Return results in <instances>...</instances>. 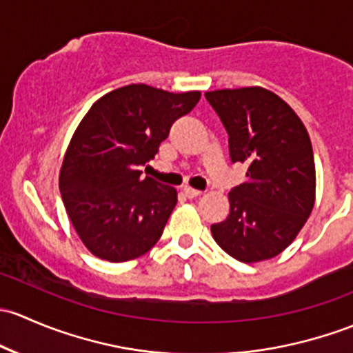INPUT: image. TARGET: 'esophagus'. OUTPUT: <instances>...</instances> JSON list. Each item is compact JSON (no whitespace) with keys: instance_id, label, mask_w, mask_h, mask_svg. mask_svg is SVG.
I'll list each match as a JSON object with an SVG mask.
<instances>
[{"instance_id":"1","label":"esophagus","mask_w":353,"mask_h":353,"mask_svg":"<svg viewBox=\"0 0 353 353\" xmlns=\"http://www.w3.org/2000/svg\"><path fill=\"white\" fill-rule=\"evenodd\" d=\"M183 194L187 195L188 199H195V197H199V195H201L202 192H201V190H197V188L188 187V185H187V187H183Z\"/></svg>"}]
</instances>
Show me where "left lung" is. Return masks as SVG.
Wrapping results in <instances>:
<instances>
[{"instance_id":"8db88e82","label":"left lung","mask_w":353,"mask_h":353,"mask_svg":"<svg viewBox=\"0 0 353 353\" xmlns=\"http://www.w3.org/2000/svg\"><path fill=\"white\" fill-rule=\"evenodd\" d=\"M230 136L232 163L246 181L228 195L230 216L210 226L217 245L243 263L277 256L306 224L316 195L310 134L296 112L261 88L205 93Z\"/></svg>"}]
</instances>
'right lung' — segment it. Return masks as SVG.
<instances>
[{
  "mask_svg": "<svg viewBox=\"0 0 353 353\" xmlns=\"http://www.w3.org/2000/svg\"><path fill=\"white\" fill-rule=\"evenodd\" d=\"M201 92L127 85L97 100L64 154L59 190L83 245L101 260L148 253L176 205V190L141 175Z\"/></svg>",
  "mask_w": 353,
  "mask_h": 353,
  "instance_id": "add662e5",
  "label": "right lung"
}]
</instances>
